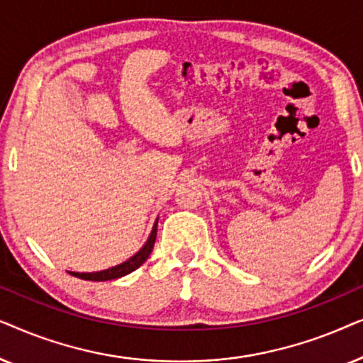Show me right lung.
Instances as JSON below:
<instances>
[{"label": "right lung", "mask_w": 363, "mask_h": 363, "mask_svg": "<svg viewBox=\"0 0 363 363\" xmlns=\"http://www.w3.org/2000/svg\"><path fill=\"white\" fill-rule=\"evenodd\" d=\"M157 223H158V220L155 221V225H153L152 233H150V236H148L145 245H143L140 247V251L135 252L130 259H127L125 262H122V264L108 267V269H104V271H97V272L69 271V274L76 276V277H79V279H84V281H111V279H118V277L130 274L132 271H135L137 267H140L143 262L148 259V256H150L153 245H155V240H157Z\"/></svg>", "instance_id": "obj_1"}]
</instances>
